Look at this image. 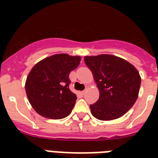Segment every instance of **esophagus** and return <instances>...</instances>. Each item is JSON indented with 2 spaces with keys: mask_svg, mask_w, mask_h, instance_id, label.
<instances>
[{
  "mask_svg": "<svg viewBox=\"0 0 158 158\" xmlns=\"http://www.w3.org/2000/svg\"><path fill=\"white\" fill-rule=\"evenodd\" d=\"M86 90H87V89H85V90H83V91H82L83 95H84V94H85V93L86 92Z\"/></svg>",
  "mask_w": 158,
  "mask_h": 158,
  "instance_id": "obj_1",
  "label": "esophagus"
}]
</instances>
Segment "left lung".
Instances as JSON below:
<instances>
[{"instance_id": "1", "label": "left lung", "mask_w": 158, "mask_h": 158, "mask_svg": "<svg viewBox=\"0 0 158 158\" xmlns=\"http://www.w3.org/2000/svg\"><path fill=\"white\" fill-rule=\"evenodd\" d=\"M100 91L99 100L90 105L96 118L113 120L129 111L137 100L141 79L137 69L124 59L113 55L85 56Z\"/></svg>"}]
</instances>
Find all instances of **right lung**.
Returning <instances> with one entry per match:
<instances>
[{"instance_id": "obj_1", "label": "right lung", "mask_w": 158, "mask_h": 158, "mask_svg": "<svg viewBox=\"0 0 158 158\" xmlns=\"http://www.w3.org/2000/svg\"><path fill=\"white\" fill-rule=\"evenodd\" d=\"M81 57L56 54L33 67L27 77L25 90L29 103L40 115L52 119L69 116L77 96L69 89V73Z\"/></svg>"}]
</instances>
